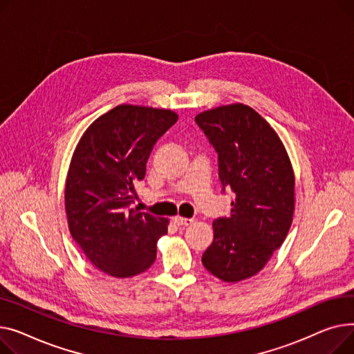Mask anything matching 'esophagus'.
<instances>
[{
  "label": "esophagus",
  "instance_id": "obj_1",
  "mask_svg": "<svg viewBox=\"0 0 354 354\" xmlns=\"http://www.w3.org/2000/svg\"><path fill=\"white\" fill-rule=\"evenodd\" d=\"M173 220H174V223L177 225H189V224H192L194 221L193 218H185V217H181V216H176Z\"/></svg>",
  "mask_w": 354,
  "mask_h": 354
}]
</instances>
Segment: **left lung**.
Instances as JSON below:
<instances>
[{
  "label": "left lung",
  "instance_id": "left-lung-1",
  "mask_svg": "<svg viewBox=\"0 0 354 354\" xmlns=\"http://www.w3.org/2000/svg\"><path fill=\"white\" fill-rule=\"evenodd\" d=\"M218 154L228 217L213 221L214 240L201 261L223 281L257 274L283 244L295 213V173L277 133L252 107L230 104L196 115Z\"/></svg>",
  "mask_w": 354,
  "mask_h": 354
}]
</instances>
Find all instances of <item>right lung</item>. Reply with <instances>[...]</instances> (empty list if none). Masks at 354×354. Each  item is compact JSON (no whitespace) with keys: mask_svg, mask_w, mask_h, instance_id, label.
<instances>
[{"mask_svg":"<svg viewBox=\"0 0 354 354\" xmlns=\"http://www.w3.org/2000/svg\"><path fill=\"white\" fill-rule=\"evenodd\" d=\"M178 120L171 110L121 104L80 138L66 181L68 228L101 272L126 279L156 260L169 220L133 209L136 184L157 140Z\"/></svg>","mask_w":354,"mask_h":354,"instance_id":"right-lung-1","label":"right lung"}]
</instances>
